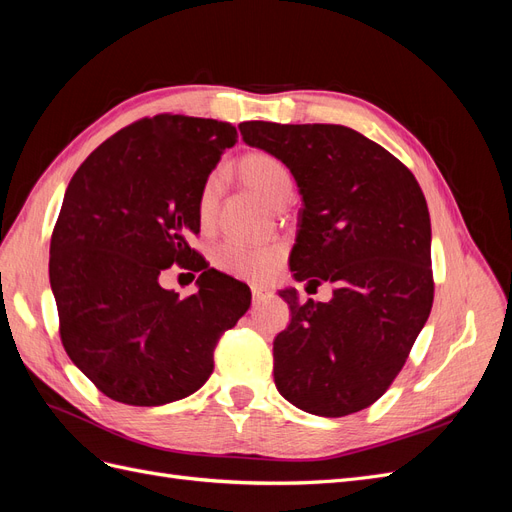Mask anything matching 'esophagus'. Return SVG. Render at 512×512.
<instances>
[{"instance_id": "esophagus-1", "label": "esophagus", "mask_w": 512, "mask_h": 512, "mask_svg": "<svg viewBox=\"0 0 512 512\" xmlns=\"http://www.w3.org/2000/svg\"><path fill=\"white\" fill-rule=\"evenodd\" d=\"M271 294V290L269 288H262V286H252V299H254V303H260V301H265L267 297Z\"/></svg>"}]
</instances>
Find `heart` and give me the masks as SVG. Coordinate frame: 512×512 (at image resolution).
Here are the masks:
<instances>
[{"label": "heart", "instance_id": "1", "mask_svg": "<svg viewBox=\"0 0 512 512\" xmlns=\"http://www.w3.org/2000/svg\"><path fill=\"white\" fill-rule=\"evenodd\" d=\"M237 173L247 188L267 200L271 207H284L292 198V177L288 168L267 151H252L237 162ZM220 200V177L209 175L198 194V218L203 226L215 220ZM284 247L280 243L245 245L226 241L213 250V265L222 273L239 280L260 282L277 269L282 262Z\"/></svg>", "mask_w": 512, "mask_h": 512}]
</instances>
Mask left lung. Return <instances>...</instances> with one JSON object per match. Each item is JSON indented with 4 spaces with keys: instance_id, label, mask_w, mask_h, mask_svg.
<instances>
[{
    "instance_id": "8db88e82",
    "label": "left lung",
    "mask_w": 512,
    "mask_h": 512,
    "mask_svg": "<svg viewBox=\"0 0 512 512\" xmlns=\"http://www.w3.org/2000/svg\"><path fill=\"white\" fill-rule=\"evenodd\" d=\"M239 130L299 185L294 280L335 286L329 303L280 292L292 320L273 342L277 391L318 416L369 408L397 378L431 312V222L421 185L393 153L346 126L243 121Z\"/></svg>"
}]
</instances>
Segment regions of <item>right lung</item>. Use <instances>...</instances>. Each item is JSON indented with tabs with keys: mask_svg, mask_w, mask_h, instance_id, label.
<instances>
[{
	"mask_svg": "<svg viewBox=\"0 0 512 512\" xmlns=\"http://www.w3.org/2000/svg\"><path fill=\"white\" fill-rule=\"evenodd\" d=\"M235 143L226 121L162 113L106 138L70 179L49 277L61 344L106 397L162 406L192 395L250 307V288L190 247L200 188ZM173 264L201 273L196 295L159 286Z\"/></svg>",
	"mask_w": 512,
	"mask_h": 512,
	"instance_id": "1",
	"label": "right lung"
}]
</instances>
